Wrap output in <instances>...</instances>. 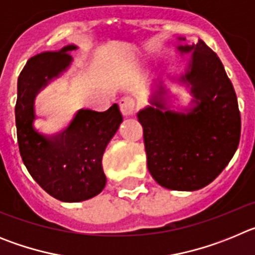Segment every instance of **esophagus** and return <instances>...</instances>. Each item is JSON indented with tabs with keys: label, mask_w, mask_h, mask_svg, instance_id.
Returning <instances> with one entry per match:
<instances>
[{
	"label": "esophagus",
	"mask_w": 255,
	"mask_h": 255,
	"mask_svg": "<svg viewBox=\"0 0 255 255\" xmlns=\"http://www.w3.org/2000/svg\"><path fill=\"white\" fill-rule=\"evenodd\" d=\"M135 107H136V103L131 97H124L120 101V111L124 116H131L135 112Z\"/></svg>",
	"instance_id": "obj_1"
}]
</instances>
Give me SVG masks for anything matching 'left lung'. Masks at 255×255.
Here are the masks:
<instances>
[{"label": "left lung", "instance_id": "1", "mask_svg": "<svg viewBox=\"0 0 255 255\" xmlns=\"http://www.w3.org/2000/svg\"><path fill=\"white\" fill-rule=\"evenodd\" d=\"M177 49L191 53L185 74L177 79L190 88L191 107L170 110L159 82L152 106L138 112V121L153 179L163 188L193 191L211 184L231 161L242 121L234 87L215 52L202 39Z\"/></svg>", "mask_w": 255, "mask_h": 255}]
</instances>
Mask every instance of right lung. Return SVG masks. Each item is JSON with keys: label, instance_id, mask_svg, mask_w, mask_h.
Returning a JSON list of instances; mask_svg holds the SVG:
<instances>
[{"label": "right lung", "instance_id": "add662e5", "mask_svg": "<svg viewBox=\"0 0 255 255\" xmlns=\"http://www.w3.org/2000/svg\"><path fill=\"white\" fill-rule=\"evenodd\" d=\"M76 48L69 44L29 58L17 79L15 106L22 162L40 188L67 203L91 199L103 190V153L123 123L115 103L105 112L79 110L66 129L53 135L35 130V97L52 79L66 71L73 61L70 52Z\"/></svg>", "mask_w": 255, "mask_h": 255}]
</instances>
